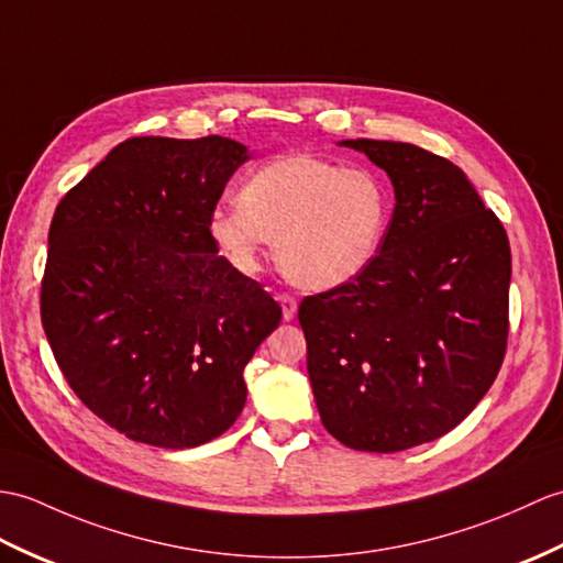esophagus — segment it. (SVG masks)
<instances>
[{
    "label": "esophagus",
    "instance_id": "1",
    "mask_svg": "<svg viewBox=\"0 0 563 563\" xmlns=\"http://www.w3.org/2000/svg\"><path fill=\"white\" fill-rule=\"evenodd\" d=\"M278 302L283 305V319L285 321H292L295 313H297V299L290 292H280L278 295Z\"/></svg>",
    "mask_w": 563,
    "mask_h": 563
}]
</instances>
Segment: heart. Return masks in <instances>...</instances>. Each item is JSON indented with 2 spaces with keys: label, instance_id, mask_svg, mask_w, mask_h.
Returning <instances> with one entry per match:
<instances>
[{
  "label": "heart",
  "instance_id": "obj_1",
  "mask_svg": "<svg viewBox=\"0 0 563 563\" xmlns=\"http://www.w3.org/2000/svg\"><path fill=\"white\" fill-rule=\"evenodd\" d=\"M390 211L382 173L295 153L258 167L240 201L216 206L208 234L242 273H254L276 240L287 278L309 290H333L360 278L382 254Z\"/></svg>",
  "mask_w": 563,
  "mask_h": 563
}]
</instances>
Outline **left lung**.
I'll use <instances>...</instances> for the list:
<instances>
[{
    "mask_svg": "<svg viewBox=\"0 0 563 563\" xmlns=\"http://www.w3.org/2000/svg\"><path fill=\"white\" fill-rule=\"evenodd\" d=\"M396 191L384 250L360 278L305 297L299 323L323 427L355 451L434 441L501 369L511 246L463 169L400 141H341Z\"/></svg>",
    "mask_w": 563,
    "mask_h": 563,
    "instance_id": "left-lung-1",
    "label": "left lung"
}]
</instances>
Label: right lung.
I'll use <instances>...</instances> for the list:
<instances>
[{"instance_id":"add662e5","label":"right lung","mask_w":563,"mask_h":563,"mask_svg":"<svg viewBox=\"0 0 563 563\" xmlns=\"http://www.w3.org/2000/svg\"><path fill=\"white\" fill-rule=\"evenodd\" d=\"M250 151L225 136H136L59 201L43 329L74 394L126 439L194 449L246 402L244 367L283 311L208 234Z\"/></svg>"}]
</instances>
